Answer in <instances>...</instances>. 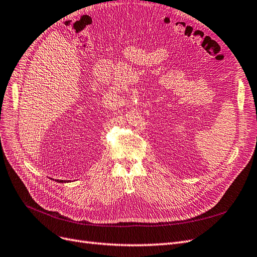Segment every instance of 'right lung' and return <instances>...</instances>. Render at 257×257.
Listing matches in <instances>:
<instances>
[{"mask_svg": "<svg viewBox=\"0 0 257 257\" xmlns=\"http://www.w3.org/2000/svg\"><path fill=\"white\" fill-rule=\"evenodd\" d=\"M59 183H64V182H69V180H56Z\"/></svg>", "mask_w": 257, "mask_h": 257, "instance_id": "obj_1", "label": "right lung"}]
</instances>
